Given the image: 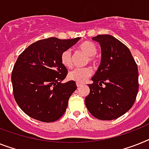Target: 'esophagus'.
I'll use <instances>...</instances> for the list:
<instances>
[{
    "mask_svg": "<svg viewBox=\"0 0 149 149\" xmlns=\"http://www.w3.org/2000/svg\"><path fill=\"white\" fill-rule=\"evenodd\" d=\"M76 85H77V88H79V87H81V86L82 85L81 83H76Z\"/></svg>",
    "mask_w": 149,
    "mask_h": 149,
    "instance_id": "obj_1",
    "label": "esophagus"
}]
</instances>
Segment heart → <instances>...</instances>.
Masks as SVG:
<instances>
[{
  "label": "heart",
  "mask_w": 149,
  "mask_h": 149,
  "mask_svg": "<svg viewBox=\"0 0 149 149\" xmlns=\"http://www.w3.org/2000/svg\"><path fill=\"white\" fill-rule=\"evenodd\" d=\"M78 49L81 51L89 56V61L92 64H94L96 61V58L94 55L97 52V45L92 42L86 41L82 42L78 45ZM61 62L65 67L71 68L72 65V57L71 50L67 49L61 53ZM93 73V70L91 68H77L68 73V78L70 80L74 81L77 83H82L85 81L88 77L91 75Z\"/></svg>",
  "instance_id": "heart-1"
}]
</instances>
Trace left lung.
<instances>
[{
	"label": "left lung",
	"mask_w": 149,
	"mask_h": 149,
	"mask_svg": "<svg viewBox=\"0 0 149 149\" xmlns=\"http://www.w3.org/2000/svg\"><path fill=\"white\" fill-rule=\"evenodd\" d=\"M99 42L101 61L85 105L98 120H112L130 110L139 91L138 67L131 52L113 36L98 35L92 38Z\"/></svg>",
	"instance_id": "8db88e82"
}]
</instances>
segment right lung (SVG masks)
Returning a JSON list of instances; mask_svg holds the SVG:
<instances>
[{
  "instance_id": "add662e5",
  "label": "right lung",
  "mask_w": 149,
  "mask_h": 149,
  "mask_svg": "<svg viewBox=\"0 0 149 149\" xmlns=\"http://www.w3.org/2000/svg\"><path fill=\"white\" fill-rule=\"evenodd\" d=\"M80 39H42L19 55L11 81L16 102L26 115L50 123L65 113L68 99L77 86L74 81L61 83L68 70L61 64V55Z\"/></svg>"
}]
</instances>
